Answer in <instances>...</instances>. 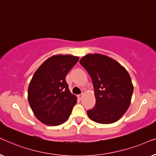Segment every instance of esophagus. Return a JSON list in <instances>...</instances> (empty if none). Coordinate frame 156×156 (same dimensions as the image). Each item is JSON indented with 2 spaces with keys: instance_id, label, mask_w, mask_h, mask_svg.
Segmentation results:
<instances>
[{
  "instance_id": "34e87169",
  "label": "esophagus",
  "mask_w": 156,
  "mask_h": 156,
  "mask_svg": "<svg viewBox=\"0 0 156 156\" xmlns=\"http://www.w3.org/2000/svg\"><path fill=\"white\" fill-rule=\"evenodd\" d=\"M83 97V94H80V95H78V100H82Z\"/></svg>"
}]
</instances>
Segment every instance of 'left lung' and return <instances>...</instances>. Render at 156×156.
I'll return each instance as SVG.
<instances>
[{
	"label": "left lung",
	"mask_w": 156,
	"mask_h": 156,
	"mask_svg": "<svg viewBox=\"0 0 156 156\" xmlns=\"http://www.w3.org/2000/svg\"><path fill=\"white\" fill-rule=\"evenodd\" d=\"M79 62L90 76L95 90L96 103L87 116L100 124L118 121L131 104L133 86L129 73L115 59L100 54H87Z\"/></svg>",
	"instance_id": "8db88e82"
}]
</instances>
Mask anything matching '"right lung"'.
<instances>
[{"instance_id": "obj_1", "label": "right lung", "mask_w": 156, "mask_h": 156, "mask_svg": "<svg viewBox=\"0 0 156 156\" xmlns=\"http://www.w3.org/2000/svg\"><path fill=\"white\" fill-rule=\"evenodd\" d=\"M79 60L72 55L52 56L34 73L28 87V102L43 124L57 126L69 119L77 98L70 92L66 76Z\"/></svg>"}]
</instances>
